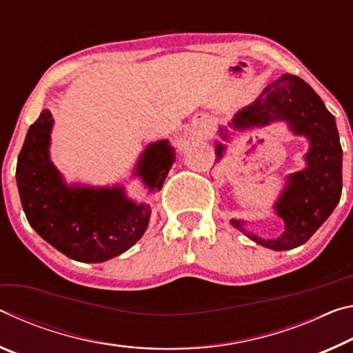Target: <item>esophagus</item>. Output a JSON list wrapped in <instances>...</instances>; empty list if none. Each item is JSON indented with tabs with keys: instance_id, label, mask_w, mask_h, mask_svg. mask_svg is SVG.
I'll return each instance as SVG.
<instances>
[{
	"instance_id": "esophagus-1",
	"label": "esophagus",
	"mask_w": 353,
	"mask_h": 353,
	"mask_svg": "<svg viewBox=\"0 0 353 353\" xmlns=\"http://www.w3.org/2000/svg\"><path fill=\"white\" fill-rule=\"evenodd\" d=\"M210 128H211L210 123L203 122V123L197 126V131H195V134L200 136V137H203V136H206V134H208V132H210Z\"/></svg>"
}]
</instances>
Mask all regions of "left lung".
<instances>
[{"instance_id": "obj_1", "label": "left lung", "mask_w": 353, "mask_h": 353, "mask_svg": "<svg viewBox=\"0 0 353 353\" xmlns=\"http://www.w3.org/2000/svg\"><path fill=\"white\" fill-rule=\"evenodd\" d=\"M283 122L294 136L307 137L305 169L290 173L285 188L274 203L275 214L283 219L285 230L275 239H264L248 231L244 221L231 219V225L247 238L270 250H291L307 242L327 221L339 203L343 190V148L334 117L321 97L302 78L285 73L265 88L252 105L234 114L228 128L219 126L225 142L236 132L263 128ZM227 145L216 142L217 163Z\"/></svg>"}]
</instances>
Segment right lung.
<instances>
[{
  "instance_id": "add662e5",
  "label": "right lung",
  "mask_w": 353,
  "mask_h": 353,
  "mask_svg": "<svg viewBox=\"0 0 353 353\" xmlns=\"http://www.w3.org/2000/svg\"><path fill=\"white\" fill-rule=\"evenodd\" d=\"M53 123V115L43 109L28 130L17 161V186L28 222L74 261L105 263L122 255L145 233L150 205L130 199L123 184H67L50 158ZM175 158L167 139L148 143L131 176L148 192H158Z\"/></svg>"
}]
</instances>
